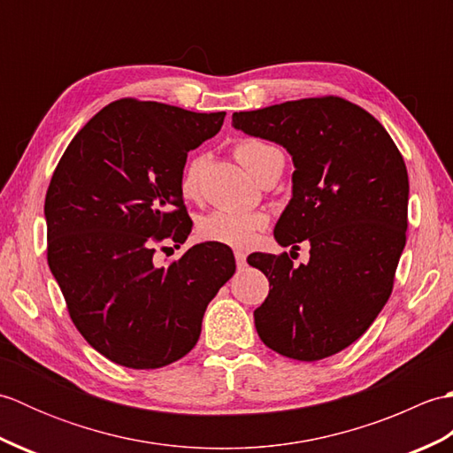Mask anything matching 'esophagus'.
Masks as SVG:
<instances>
[{
    "mask_svg": "<svg viewBox=\"0 0 453 453\" xmlns=\"http://www.w3.org/2000/svg\"><path fill=\"white\" fill-rule=\"evenodd\" d=\"M235 263H237V268H245V265H247V257H245V253H242V251H235Z\"/></svg>",
    "mask_w": 453,
    "mask_h": 453,
    "instance_id": "obj_1",
    "label": "esophagus"
}]
</instances>
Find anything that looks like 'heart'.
I'll return each mask as SVG.
<instances>
[{
  "mask_svg": "<svg viewBox=\"0 0 453 453\" xmlns=\"http://www.w3.org/2000/svg\"><path fill=\"white\" fill-rule=\"evenodd\" d=\"M234 156L247 169V173L261 180L271 173L284 167V153L263 140L245 138L234 146ZM208 163L206 153L192 156L180 173L179 188L187 200H196L202 192V175ZM268 226V216L263 211H229L216 210L198 219L196 234L200 239L234 249H249L257 234Z\"/></svg>",
  "mask_w": 453,
  "mask_h": 453,
  "instance_id": "1",
  "label": "heart"
}]
</instances>
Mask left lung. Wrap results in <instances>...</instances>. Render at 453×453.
<instances>
[{
  "instance_id": "left-lung-1",
  "label": "left lung",
  "mask_w": 453,
  "mask_h": 453,
  "mask_svg": "<svg viewBox=\"0 0 453 453\" xmlns=\"http://www.w3.org/2000/svg\"><path fill=\"white\" fill-rule=\"evenodd\" d=\"M234 127L290 151L294 195L274 237L311 247L300 266L288 253L249 257L273 288L257 333L286 358H326L358 341L391 296L407 242L405 161L380 120L334 95L234 112Z\"/></svg>"
}]
</instances>
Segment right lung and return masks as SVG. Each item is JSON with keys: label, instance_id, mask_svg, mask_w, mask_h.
<instances>
[{"label": "right lung", "instance_id": "right-lung-1", "mask_svg": "<svg viewBox=\"0 0 453 453\" xmlns=\"http://www.w3.org/2000/svg\"><path fill=\"white\" fill-rule=\"evenodd\" d=\"M224 117L119 99L58 161L44 200L48 266L75 329L114 364L156 370L180 360L198 342L211 297L235 273L232 249L219 243L153 263L156 245L179 247L190 234L180 173Z\"/></svg>", "mask_w": 453, "mask_h": 453}]
</instances>
